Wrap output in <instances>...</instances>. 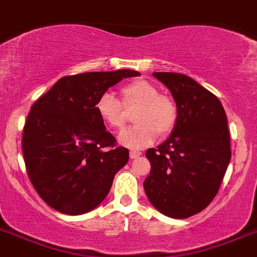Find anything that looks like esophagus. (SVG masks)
Here are the masks:
<instances>
[{
	"label": "esophagus",
	"instance_id": "obj_1",
	"mask_svg": "<svg viewBox=\"0 0 257 257\" xmlns=\"http://www.w3.org/2000/svg\"><path fill=\"white\" fill-rule=\"evenodd\" d=\"M142 155V153L140 152H137V151H131L130 152V159H138V157H139V156Z\"/></svg>",
	"mask_w": 257,
	"mask_h": 257
}]
</instances>
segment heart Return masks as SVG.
Returning <instances> with one entry per match:
<instances>
[{"label":"heart","mask_w":257,"mask_h":257,"mask_svg":"<svg viewBox=\"0 0 257 257\" xmlns=\"http://www.w3.org/2000/svg\"><path fill=\"white\" fill-rule=\"evenodd\" d=\"M122 100L104 92L96 100V111L100 119L114 130H120L127 119L126 110L135 107L133 127L119 135V143L131 150L151 146L157 135L168 137L178 120V106L170 95L161 93L153 83L137 79L120 88Z\"/></svg>","instance_id":"b5f03b06"}]
</instances>
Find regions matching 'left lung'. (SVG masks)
<instances>
[{
    "label": "left lung",
    "instance_id": "left-lung-1",
    "mask_svg": "<svg viewBox=\"0 0 257 257\" xmlns=\"http://www.w3.org/2000/svg\"><path fill=\"white\" fill-rule=\"evenodd\" d=\"M178 106L172 135L146 152L151 173L144 191L153 207L172 218H187L207 208L220 190L231 159L222 104L190 76L153 72Z\"/></svg>",
    "mask_w": 257,
    "mask_h": 257
}]
</instances>
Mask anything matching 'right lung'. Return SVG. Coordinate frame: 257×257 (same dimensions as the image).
I'll list each match as a JSON object with an SVG mask.
<instances>
[{"label":"right lung","mask_w":257,"mask_h":257,"mask_svg":"<svg viewBox=\"0 0 257 257\" xmlns=\"http://www.w3.org/2000/svg\"><path fill=\"white\" fill-rule=\"evenodd\" d=\"M139 75L123 69L63 76L31 106L22 150L28 178L49 207L76 216L106 197L128 150L106 131L96 100L123 78Z\"/></svg>","instance_id":"obj_1"}]
</instances>
